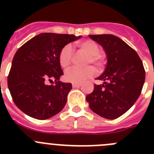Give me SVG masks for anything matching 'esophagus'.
I'll list each match as a JSON object with an SVG mask.
<instances>
[{
  "instance_id": "obj_1",
  "label": "esophagus",
  "mask_w": 154,
  "mask_h": 154,
  "mask_svg": "<svg viewBox=\"0 0 154 154\" xmlns=\"http://www.w3.org/2000/svg\"><path fill=\"white\" fill-rule=\"evenodd\" d=\"M81 86V84H77V83H72L73 88H78V87Z\"/></svg>"
}]
</instances>
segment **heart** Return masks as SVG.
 Masks as SVG:
<instances>
[{"label": "heart", "mask_w": 154, "mask_h": 154, "mask_svg": "<svg viewBox=\"0 0 154 154\" xmlns=\"http://www.w3.org/2000/svg\"><path fill=\"white\" fill-rule=\"evenodd\" d=\"M79 51L85 55V65H93L97 69H101L106 62V55L100 52L99 45L92 40H85L76 44ZM73 52L70 45H65L61 49L58 55L59 64L64 69H67L72 63ZM96 71L92 66L84 69L72 68L66 71L65 73V79L71 83H82L88 79L95 75Z\"/></svg>", "instance_id": "obj_1"}]
</instances>
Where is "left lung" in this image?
<instances>
[{
	"label": "left lung",
	"mask_w": 154,
	"mask_h": 154,
	"mask_svg": "<svg viewBox=\"0 0 154 154\" xmlns=\"http://www.w3.org/2000/svg\"><path fill=\"white\" fill-rule=\"evenodd\" d=\"M103 46L107 55L104 72L96 79L103 85H94L86 96L89 108L108 119L119 117L136 103L145 81V70L138 54L126 42L112 35H89Z\"/></svg>",
	"instance_id": "obj_1"
}]
</instances>
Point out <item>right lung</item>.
Returning <instances> with one entry per match:
<instances>
[{
    "mask_svg": "<svg viewBox=\"0 0 154 154\" xmlns=\"http://www.w3.org/2000/svg\"><path fill=\"white\" fill-rule=\"evenodd\" d=\"M82 36L42 33L19 48L8 77L14 103L28 116L47 119L62 111L72 84L59 81L63 75L58 55L64 46ZM55 80V85H46Z\"/></svg>",
    "mask_w": 154,
    "mask_h": 154,
    "instance_id": "right-lung-1",
    "label": "right lung"
}]
</instances>
